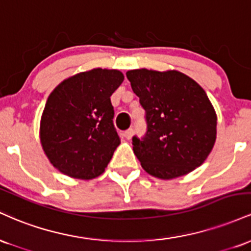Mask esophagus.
<instances>
[{"mask_svg":"<svg viewBox=\"0 0 251 251\" xmlns=\"http://www.w3.org/2000/svg\"><path fill=\"white\" fill-rule=\"evenodd\" d=\"M133 134H134V129L133 128H128L127 131H126L125 133H124V135H125L126 139H131V138L133 137Z\"/></svg>","mask_w":251,"mask_h":251,"instance_id":"1","label":"esophagus"}]
</instances>
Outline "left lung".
<instances>
[{
	"label": "left lung",
	"mask_w": 251,
	"mask_h": 251,
	"mask_svg": "<svg viewBox=\"0 0 251 251\" xmlns=\"http://www.w3.org/2000/svg\"><path fill=\"white\" fill-rule=\"evenodd\" d=\"M145 109L148 131L133 137V152L153 177L172 179L194 171L216 142L217 116L205 91L178 71L126 73Z\"/></svg>",
	"instance_id": "8db88e82"
}]
</instances>
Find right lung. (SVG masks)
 <instances>
[{"instance_id": "add662e5", "label": "right lung", "mask_w": 251, "mask_h": 251, "mask_svg": "<svg viewBox=\"0 0 251 251\" xmlns=\"http://www.w3.org/2000/svg\"><path fill=\"white\" fill-rule=\"evenodd\" d=\"M117 70L81 72L63 80L48 97L40 140L54 168L77 179H93L107 168L120 139L111 96L122 85Z\"/></svg>"}]
</instances>
